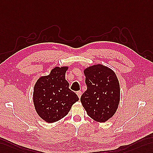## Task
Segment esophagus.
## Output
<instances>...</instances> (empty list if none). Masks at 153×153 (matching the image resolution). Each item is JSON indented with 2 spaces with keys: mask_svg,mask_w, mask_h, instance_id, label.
I'll return each mask as SVG.
<instances>
[{
  "mask_svg": "<svg viewBox=\"0 0 153 153\" xmlns=\"http://www.w3.org/2000/svg\"><path fill=\"white\" fill-rule=\"evenodd\" d=\"M76 94H77L78 97H79V98L80 99L81 95H82V92H81V91H76Z\"/></svg>",
  "mask_w": 153,
  "mask_h": 153,
  "instance_id": "esophagus-1",
  "label": "esophagus"
}]
</instances>
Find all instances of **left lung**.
<instances>
[{
    "instance_id": "1",
    "label": "left lung",
    "mask_w": 153,
    "mask_h": 153,
    "mask_svg": "<svg viewBox=\"0 0 153 153\" xmlns=\"http://www.w3.org/2000/svg\"><path fill=\"white\" fill-rule=\"evenodd\" d=\"M87 90L80 101L89 117L104 123L113 116L120 99V87L116 74L108 67L97 64L84 70Z\"/></svg>"
}]
</instances>
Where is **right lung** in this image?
Wrapping results in <instances>:
<instances>
[{
	"mask_svg": "<svg viewBox=\"0 0 153 153\" xmlns=\"http://www.w3.org/2000/svg\"><path fill=\"white\" fill-rule=\"evenodd\" d=\"M68 67H56L47 76L40 77L33 88V101L37 113L51 123L68 115L74 103L79 100L69 88L65 80Z\"/></svg>",
	"mask_w": 153,
	"mask_h": 153,
	"instance_id": "add662e5",
	"label": "right lung"
}]
</instances>
